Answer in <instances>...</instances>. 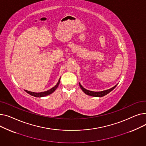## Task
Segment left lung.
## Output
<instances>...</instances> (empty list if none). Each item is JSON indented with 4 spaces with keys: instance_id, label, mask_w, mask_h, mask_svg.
<instances>
[{
    "instance_id": "obj_1",
    "label": "left lung",
    "mask_w": 146,
    "mask_h": 146,
    "mask_svg": "<svg viewBox=\"0 0 146 146\" xmlns=\"http://www.w3.org/2000/svg\"><path fill=\"white\" fill-rule=\"evenodd\" d=\"M79 86L80 87V88L82 89V90L83 91L84 93H85L86 95H88L89 96H95V97H102L106 95H107L108 94H109L110 92H111L112 90H113L115 87L117 86V85H116L115 86H113V88L106 90H104V91H101V92H94V91H90L89 90H87L86 89L84 88L82 85L81 84L79 83Z\"/></svg>"
}]
</instances>
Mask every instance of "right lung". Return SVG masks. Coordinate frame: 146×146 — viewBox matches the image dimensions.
Returning a JSON list of instances; mask_svg holds the SVG:
<instances>
[{"mask_svg":"<svg viewBox=\"0 0 146 146\" xmlns=\"http://www.w3.org/2000/svg\"><path fill=\"white\" fill-rule=\"evenodd\" d=\"M60 78L59 79V80L58 81L57 85L54 86L53 88H52L51 89L47 90V91H45V92H38V93H36V92H30V91H28V90H25V91L26 92H27L28 94H29V95H32V96H34L35 97H44V96H47V95H49L50 94H51L52 92H54L56 89L57 88V87L58 86V85L60 83Z\"/></svg>","mask_w":146,"mask_h":146,"instance_id":"add662e5","label":"right lung"}]
</instances>
